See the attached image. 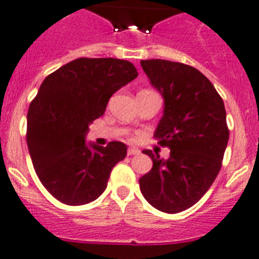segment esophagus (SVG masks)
<instances>
[{
    "mask_svg": "<svg viewBox=\"0 0 259 259\" xmlns=\"http://www.w3.org/2000/svg\"><path fill=\"white\" fill-rule=\"evenodd\" d=\"M139 154H140V151L138 150V148H134V147L128 148V151H127L128 156H134V155H139Z\"/></svg>",
    "mask_w": 259,
    "mask_h": 259,
    "instance_id": "obj_1",
    "label": "esophagus"
}]
</instances>
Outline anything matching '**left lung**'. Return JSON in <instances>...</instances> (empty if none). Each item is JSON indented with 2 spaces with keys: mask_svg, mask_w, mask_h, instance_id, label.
<instances>
[{
  "mask_svg": "<svg viewBox=\"0 0 259 259\" xmlns=\"http://www.w3.org/2000/svg\"><path fill=\"white\" fill-rule=\"evenodd\" d=\"M140 64L164 99L154 138L171 150L167 160L143 151L154 165L139 179L140 191L151 206L177 214L194 206L218 177L229 142L226 109L211 81L194 67L167 60Z\"/></svg>",
  "mask_w": 259,
  "mask_h": 259,
  "instance_id": "8db88e82",
  "label": "left lung"
}]
</instances>
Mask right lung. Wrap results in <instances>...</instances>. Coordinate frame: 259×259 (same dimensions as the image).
Wrapping results in <instances>:
<instances>
[{"label": "right lung", "instance_id": "add662e5", "mask_svg": "<svg viewBox=\"0 0 259 259\" xmlns=\"http://www.w3.org/2000/svg\"><path fill=\"white\" fill-rule=\"evenodd\" d=\"M138 77L134 64L81 57L45 77L28 111L26 143L33 167L52 196L68 206L97 199L127 147L85 144L95 119L103 116L117 90Z\"/></svg>", "mask_w": 259, "mask_h": 259}]
</instances>
